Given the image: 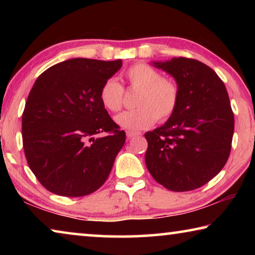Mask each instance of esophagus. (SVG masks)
Returning a JSON list of instances; mask_svg holds the SVG:
<instances>
[{"instance_id": "obj_1", "label": "esophagus", "mask_w": 255, "mask_h": 255, "mask_svg": "<svg viewBox=\"0 0 255 255\" xmlns=\"http://www.w3.org/2000/svg\"><path fill=\"white\" fill-rule=\"evenodd\" d=\"M138 135H139V133H138V132H135V131H127V132H126L127 139H131V138L136 137V136H138Z\"/></svg>"}]
</instances>
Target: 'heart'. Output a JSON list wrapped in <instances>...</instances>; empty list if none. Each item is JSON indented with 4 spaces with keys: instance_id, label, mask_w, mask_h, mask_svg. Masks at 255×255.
Returning a JSON list of instances; mask_svg holds the SVG:
<instances>
[{
    "instance_id": "obj_1",
    "label": "heart",
    "mask_w": 255,
    "mask_h": 255,
    "mask_svg": "<svg viewBox=\"0 0 255 255\" xmlns=\"http://www.w3.org/2000/svg\"><path fill=\"white\" fill-rule=\"evenodd\" d=\"M124 80L129 88L138 90L135 98L136 109L124 111L116 116L120 128L139 131L149 128L156 122H165L178 107L179 89L173 81L161 74L145 63L128 68ZM124 90L115 79L107 80L100 90V101L108 111L117 112L123 106Z\"/></svg>"
}]
</instances>
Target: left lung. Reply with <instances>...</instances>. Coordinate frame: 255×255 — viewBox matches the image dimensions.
I'll return each mask as SVG.
<instances>
[{
	"mask_svg": "<svg viewBox=\"0 0 255 255\" xmlns=\"http://www.w3.org/2000/svg\"><path fill=\"white\" fill-rule=\"evenodd\" d=\"M150 64L175 80L179 102L163 126L145 133L146 166L171 191L200 188L221 172L230 156L234 115L225 84L196 59L174 57Z\"/></svg>",
	"mask_w": 255,
	"mask_h": 255,
	"instance_id": "8db88e82",
	"label": "left lung"
}]
</instances>
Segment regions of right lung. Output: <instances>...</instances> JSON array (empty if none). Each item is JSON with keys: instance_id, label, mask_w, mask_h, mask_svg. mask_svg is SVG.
Here are the masks:
<instances>
[{"instance_id": "right-lung-1", "label": "right lung", "mask_w": 255, "mask_h": 255, "mask_svg": "<svg viewBox=\"0 0 255 255\" xmlns=\"http://www.w3.org/2000/svg\"><path fill=\"white\" fill-rule=\"evenodd\" d=\"M122 66V59L72 58L34 82L22 115L23 149L48 191L82 197L106 182L126 133L102 106L100 90Z\"/></svg>"}]
</instances>
